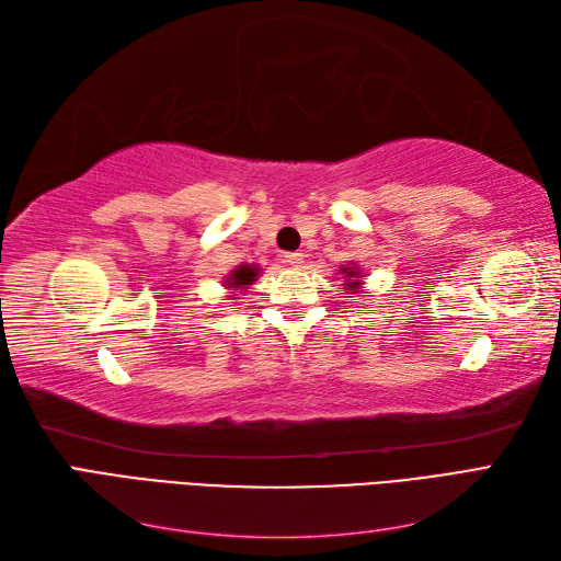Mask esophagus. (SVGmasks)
<instances>
[{"instance_id": "34e87169", "label": "esophagus", "mask_w": 561, "mask_h": 561, "mask_svg": "<svg viewBox=\"0 0 561 561\" xmlns=\"http://www.w3.org/2000/svg\"><path fill=\"white\" fill-rule=\"evenodd\" d=\"M285 264L287 266H301L304 264V254L301 252H285Z\"/></svg>"}]
</instances>
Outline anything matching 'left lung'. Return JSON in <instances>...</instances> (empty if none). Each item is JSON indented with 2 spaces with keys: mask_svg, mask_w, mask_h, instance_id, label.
<instances>
[{
  "mask_svg": "<svg viewBox=\"0 0 561 561\" xmlns=\"http://www.w3.org/2000/svg\"><path fill=\"white\" fill-rule=\"evenodd\" d=\"M342 274H346V285L351 287V290H358L360 293V271L358 268H351V266H346V268H342Z\"/></svg>",
  "mask_w": 561,
  "mask_h": 561,
  "instance_id": "1",
  "label": "left lung"
}]
</instances>
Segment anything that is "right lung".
<instances>
[{"mask_svg":"<svg viewBox=\"0 0 561 561\" xmlns=\"http://www.w3.org/2000/svg\"><path fill=\"white\" fill-rule=\"evenodd\" d=\"M260 276V266L254 264H241L239 268L233 271V274H229V278L225 280L227 287H233V290H245L248 285H252L254 280H257Z\"/></svg>","mask_w":561,"mask_h":561,"instance_id":"1","label":"right lung"}]
</instances>
